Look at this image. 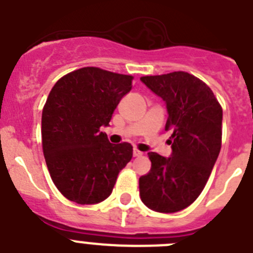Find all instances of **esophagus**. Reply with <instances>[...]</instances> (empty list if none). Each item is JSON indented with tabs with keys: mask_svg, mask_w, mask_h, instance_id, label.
Segmentation results:
<instances>
[{
	"mask_svg": "<svg viewBox=\"0 0 253 253\" xmlns=\"http://www.w3.org/2000/svg\"><path fill=\"white\" fill-rule=\"evenodd\" d=\"M142 154H143V152H140L139 149H137V148L133 149V156H134V157H140Z\"/></svg>",
	"mask_w": 253,
	"mask_h": 253,
	"instance_id": "1",
	"label": "esophagus"
}]
</instances>
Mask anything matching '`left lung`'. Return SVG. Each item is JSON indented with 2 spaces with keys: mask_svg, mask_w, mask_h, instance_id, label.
<instances>
[{
  "mask_svg": "<svg viewBox=\"0 0 253 253\" xmlns=\"http://www.w3.org/2000/svg\"><path fill=\"white\" fill-rule=\"evenodd\" d=\"M166 102L172 156L148 153L151 171L139 178L142 202L160 213H175L202 194L222 147V106L205 82L187 72L140 77Z\"/></svg>",
  "mask_w": 253,
  "mask_h": 253,
  "instance_id": "obj_1",
  "label": "left lung"
}]
</instances>
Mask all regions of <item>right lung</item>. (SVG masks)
Segmentation results:
<instances>
[{
  "label": "right lung",
  "mask_w": 253,
  "mask_h": 253,
  "mask_svg": "<svg viewBox=\"0 0 253 253\" xmlns=\"http://www.w3.org/2000/svg\"><path fill=\"white\" fill-rule=\"evenodd\" d=\"M133 76L97 67L67 73L53 86L42 115L46 167L60 194L77 204H97L113 191L133 157L130 143L113 144L100 131L113 118Z\"/></svg>",
  "instance_id": "1"
}]
</instances>
